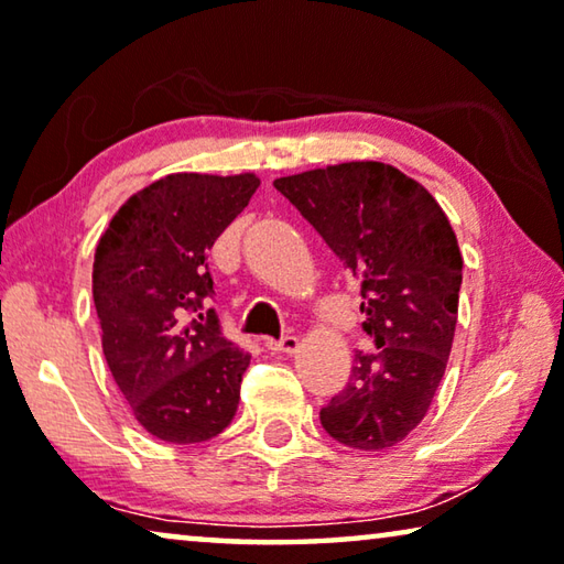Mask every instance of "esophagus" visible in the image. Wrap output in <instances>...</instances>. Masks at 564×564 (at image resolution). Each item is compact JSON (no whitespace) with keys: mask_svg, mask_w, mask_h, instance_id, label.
<instances>
[{"mask_svg":"<svg viewBox=\"0 0 564 564\" xmlns=\"http://www.w3.org/2000/svg\"><path fill=\"white\" fill-rule=\"evenodd\" d=\"M267 350L272 352H294L300 348V337L297 335H284L282 340H267Z\"/></svg>","mask_w":564,"mask_h":564,"instance_id":"1","label":"esophagus"}]
</instances>
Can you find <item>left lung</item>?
Here are the masks:
<instances>
[{"label": "left lung", "instance_id": "8db88e82", "mask_svg": "<svg viewBox=\"0 0 564 564\" xmlns=\"http://www.w3.org/2000/svg\"><path fill=\"white\" fill-rule=\"evenodd\" d=\"M360 280L362 330L348 386L319 411L335 441L383 452L426 415L452 352L464 259L444 209L419 181L350 161L274 181Z\"/></svg>", "mask_w": 564, "mask_h": 564}]
</instances>
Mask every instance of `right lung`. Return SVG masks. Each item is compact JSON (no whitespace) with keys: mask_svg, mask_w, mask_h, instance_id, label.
Here are the masks:
<instances>
[{"mask_svg":"<svg viewBox=\"0 0 564 564\" xmlns=\"http://www.w3.org/2000/svg\"><path fill=\"white\" fill-rule=\"evenodd\" d=\"M257 186L254 173H171L128 198L95 249L102 355L135 421L169 444L209 441L237 413L249 352L204 312L206 254Z\"/></svg>","mask_w":564,"mask_h":564,"instance_id":"add662e5","label":"right lung"}]
</instances>
